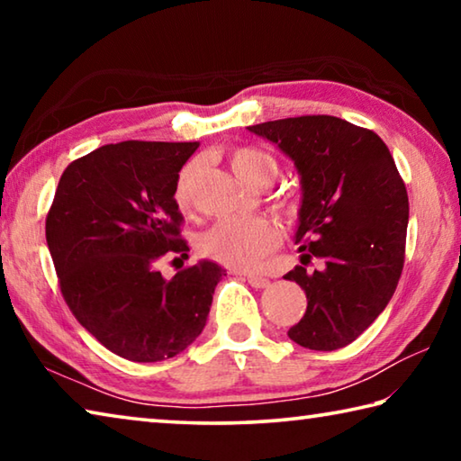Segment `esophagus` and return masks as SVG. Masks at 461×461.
Masks as SVG:
<instances>
[{
	"instance_id": "obj_1",
	"label": "esophagus",
	"mask_w": 461,
	"mask_h": 461,
	"mask_svg": "<svg viewBox=\"0 0 461 461\" xmlns=\"http://www.w3.org/2000/svg\"><path fill=\"white\" fill-rule=\"evenodd\" d=\"M246 280L249 285H252L254 288H267L268 285H270V280L268 278H264V276H260V275H248L246 276Z\"/></svg>"
}]
</instances>
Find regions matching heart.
Listing matches in <instances>:
<instances>
[{"mask_svg":"<svg viewBox=\"0 0 461 461\" xmlns=\"http://www.w3.org/2000/svg\"><path fill=\"white\" fill-rule=\"evenodd\" d=\"M230 167L241 181L252 186H267L276 176L278 167L270 154L258 148L241 146L230 152ZM199 162L189 160L178 170L175 181V201L181 209L193 203V185ZM276 209L291 213L293 205L285 199L276 201ZM278 244V230L267 217H228L217 221L213 228L201 233L199 252L230 268H254L264 256H268Z\"/></svg>","mask_w":461,"mask_h":461,"instance_id":"obj_1","label":"heart"}]
</instances>
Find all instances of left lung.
Instances as JSON below:
<instances>
[{
  "label": "left lung",
  "mask_w": 461,
  "mask_h": 461,
  "mask_svg": "<svg viewBox=\"0 0 461 461\" xmlns=\"http://www.w3.org/2000/svg\"><path fill=\"white\" fill-rule=\"evenodd\" d=\"M294 160L301 175V267L285 275L307 294L288 338L333 352L368 330L393 299L404 267L409 194L386 144L333 115L249 126ZM311 259L322 267L307 271Z\"/></svg>",
  "instance_id": "obj_1"
}]
</instances>
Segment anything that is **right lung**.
Segmentation results:
<instances>
[{
	"mask_svg": "<svg viewBox=\"0 0 461 461\" xmlns=\"http://www.w3.org/2000/svg\"><path fill=\"white\" fill-rule=\"evenodd\" d=\"M197 148L140 140L101 146L65 168L46 215L68 309L109 352L131 362H162L189 348L225 276L207 260L170 280L158 270L167 256L189 252L175 181Z\"/></svg>",
	"mask_w": 461,
	"mask_h": 461,
	"instance_id": "1",
	"label": "right lung"
}]
</instances>
